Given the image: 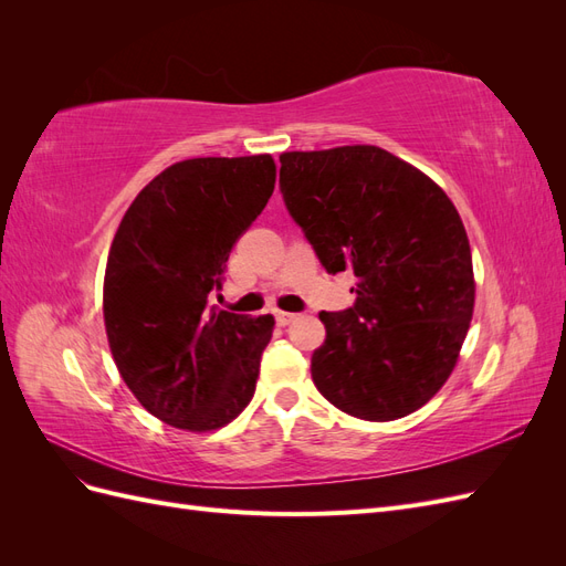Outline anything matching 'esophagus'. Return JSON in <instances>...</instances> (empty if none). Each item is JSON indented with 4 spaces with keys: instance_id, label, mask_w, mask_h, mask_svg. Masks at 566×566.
I'll return each mask as SVG.
<instances>
[{
    "instance_id": "34e87169",
    "label": "esophagus",
    "mask_w": 566,
    "mask_h": 566,
    "mask_svg": "<svg viewBox=\"0 0 566 566\" xmlns=\"http://www.w3.org/2000/svg\"><path fill=\"white\" fill-rule=\"evenodd\" d=\"M295 321V314H290V312H276V323L279 325H290Z\"/></svg>"
}]
</instances>
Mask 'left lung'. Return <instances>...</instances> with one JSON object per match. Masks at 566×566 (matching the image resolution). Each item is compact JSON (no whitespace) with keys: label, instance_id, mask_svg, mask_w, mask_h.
Listing matches in <instances>:
<instances>
[{"label":"left lung","instance_id":"1","mask_svg":"<svg viewBox=\"0 0 566 566\" xmlns=\"http://www.w3.org/2000/svg\"><path fill=\"white\" fill-rule=\"evenodd\" d=\"M281 193L328 273L352 269L356 304L321 312L316 389L387 422L449 380L474 312L468 231L451 198L380 146L281 153Z\"/></svg>","mask_w":566,"mask_h":566}]
</instances>
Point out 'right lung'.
I'll return each mask as SVG.
<instances>
[{"label":"right lung","instance_id":"obj_1","mask_svg":"<svg viewBox=\"0 0 566 566\" xmlns=\"http://www.w3.org/2000/svg\"><path fill=\"white\" fill-rule=\"evenodd\" d=\"M273 186L269 153L181 160L144 186L115 231L104 279L113 361L136 401L179 430H219L254 397L276 321L219 312L208 297Z\"/></svg>","mask_w":566,"mask_h":566}]
</instances>
